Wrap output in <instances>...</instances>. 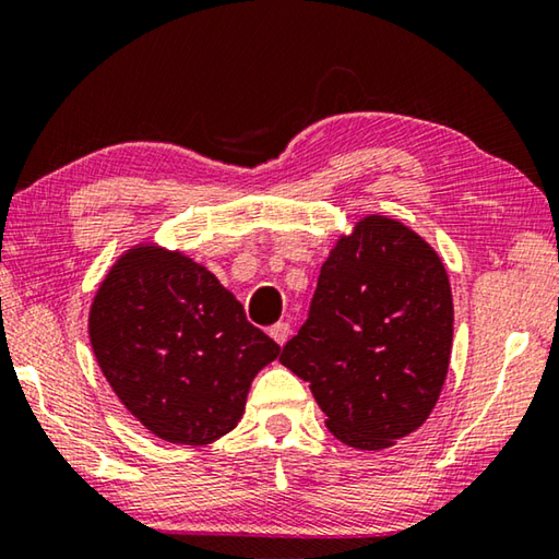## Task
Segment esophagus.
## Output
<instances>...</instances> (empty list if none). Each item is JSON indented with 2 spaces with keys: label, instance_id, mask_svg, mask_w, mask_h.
<instances>
[{
  "label": "esophagus",
  "instance_id": "1",
  "mask_svg": "<svg viewBox=\"0 0 559 559\" xmlns=\"http://www.w3.org/2000/svg\"><path fill=\"white\" fill-rule=\"evenodd\" d=\"M288 335H290V325H288V323H276V325L271 328V337L276 340L278 345H286Z\"/></svg>",
  "mask_w": 559,
  "mask_h": 559
}]
</instances>
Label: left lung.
<instances>
[{"label": "left lung", "mask_w": 559, "mask_h": 559, "mask_svg": "<svg viewBox=\"0 0 559 559\" xmlns=\"http://www.w3.org/2000/svg\"><path fill=\"white\" fill-rule=\"evenodd\" d=\"M451 343L453 300L439 253L409 226L370 214L330 251L308 320L281 362L310 384L335 439L380 451L429 419Z\"/></svg>", "instance_id": "1"}]
</instances>
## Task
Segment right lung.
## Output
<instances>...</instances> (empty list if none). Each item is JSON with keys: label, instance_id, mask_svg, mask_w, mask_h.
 Instances as JSON below:
<instances>
[{"label": "right lung", "instance_id": "add662e5", "mask_svg": "<svg viewBox=\"0 0 559 559\" xmlns=\"http://www.w3.org/2000/svg\"><path fill=\"white\" fill-rule=\"evenodd\" d=\"M88 335L126 409L150 433L187 447L229 433L253 377L281 353L212 271L155 243L112 263Z\"/></svg>", "mask_w": 559, "mask_h": 559}]
</instances>
